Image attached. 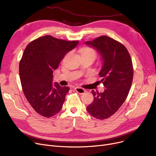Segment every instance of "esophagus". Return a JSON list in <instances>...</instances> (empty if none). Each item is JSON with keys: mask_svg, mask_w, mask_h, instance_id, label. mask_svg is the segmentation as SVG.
<instances>
[{"mask_svg": "<svg viewBox=\"0 0 156 156\" xmlns=\"http://www.w3.org/2000/svg\"><path fill=\"white\" fill-rule=\"evenodd\" d=\"M75 91L79 94H83L85 92V90L80 87H76L75 88Z\"/></svg>", "mask_w": 156, "mask_h": 156, "instance_id": "esophagus-1", "label": "esophagus"}]
</instances>
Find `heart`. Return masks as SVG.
I'll return each instance as SVG.
<instances>
[{"label":"heart","instance_id":"1","mask_svg":"<svg viewBox=\"0 0 156 156\" xmlns=\"http://www.w3.org/2000/svg\"><path fill=\"white\" fill-rule=\"evenodd\" d=\"M80 53H81V55L90 56L93 57L94 58H95L97 55V53L94 49L87 46L83 47L80 49Z\"/></svg>","mask_w":156,"mask_h":156}]
</instances>
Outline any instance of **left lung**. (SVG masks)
Listing matches in <instances>:
<instances>
[{
  "mask_svg": "<svg viewBox=\"0 0 156 156\" xmlns=\"http://www.w3.org/2000/svg\"><path fill=\"white\" fill-rule=\"evenodd\" d=\"M85 44L96 49L103 61L99 75L106 89L103 93L92 90L94 101L87 108L91 115L103 120L114 115L126 100L133 80L132 61L126 48L108 36Z\"/></svg>",
  "mask_w": 156,
  "mask_h": 156,
  "instance_id": "1",
  "label": "left lung"
}]
</instances>
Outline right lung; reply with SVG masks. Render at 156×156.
Returning <instances> with one entry per match:
<instances>
[{
  "instance_id": "right-lung-1",
  "label": "right lung",
  "mask_w": 156,
  "mask_h": 156,
  "mask_svg": "<svg viewBox=\"0 0 156 156\" xmlns=\"http://www.w3.org/2000/svg\"><path fill=\"white\" fill-rule=\"evenodd\" d=\"M78 43L79 41L46 35L31 41L25 48L19 63L20 83L26 99L42 116H54L62 108L69 88L53 84V72Z\"/></svg>"
}]
</instances>
